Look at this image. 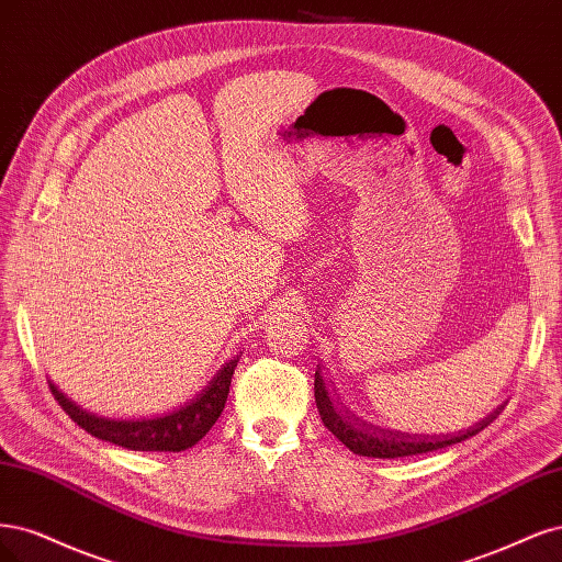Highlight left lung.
Here are the masks:
<instances>
[{"mask_svg": "<svg viewBox=\"0 0 562 562\" xmlns=\"http://www.w3.org/2000/svg\"><path fill=\"white\" fill-rule=\"evenodd\" d=\"M315 404L319 411V418L338 441L346 443L355 456H364V458H380V460H394V458H406V456H420V452H431L439 450L452 443H460L469 437H474L483 427L491 425L499 411L493 415H487L485 420H481L476 427H469L467 431L450 434V437H411V434L402 431H385V429H371L369 425L355 420L352 415L338 413L329 400V392L322 383V375L315 373Z\"/></svg>", "mask_w": 562, "mask_h": 562, "instance_id": "1", "label": "left lung"}]
</instances>
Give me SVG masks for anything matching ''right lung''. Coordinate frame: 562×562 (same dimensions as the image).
<instances>
[{
    "mask_svg": "<svg viewBox=\"0 0 562 562\" xmlns=\"http://www.w3.org/2000/svg\"><path fill=\"white\" fill-rule=\"evenodd\" d=\"M238 361L240 357H233L231 361H226V367L212 378V383L187 406L177 408L168 415H160V418H147V420L95 418V415H90L71 404L53 383L48 387L69 418L75 420L81 429L93 434V437L102 441H110L128 450L179 452L201 441L212 429L216 418L222 415L228 400L231 378L235 367H238Z\"/></svg>",
    "mask_w": 562,
    "mask_h": 562,
    "instance_id": "1",
    "label": "right lung"
}]
</instances>
